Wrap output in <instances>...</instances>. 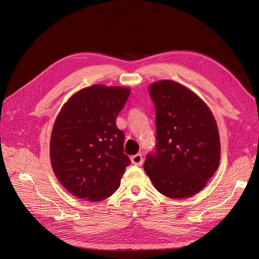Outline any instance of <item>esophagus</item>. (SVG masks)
Instances as JSON below:
<instances>
[{"label": "esophagus", "mask_w": 259, "mask_h": 259, "mask_svg": "<svg viewBox=\"0 0 259 259\" xmlns=\"http://www.w3.org/2000/svg\"><path fill=\"white\" fill-rule=\"evenodd\" d=\"M131 160H132V163H133V164H135V165H138V166L142 165L143 162H144L143 155L140 154V153H137V154H135V155H133L132 158H131Z\"/></svg>", "instance_id": "obj_1"}]
</instances>
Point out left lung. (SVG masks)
<instances>
[{"instance_id": "obj_1", "label": "left lung", "mask_w": 259, "mask_h": 259, "mask_svg": "<svg viewBox=\"0 0 259 259\" xmlns=\"http://www.w3.org/2000/svg\"><path fill=\"white\" fill-rule=\"evenodd\" d=\"M155 107L154 151L144 169L155 189L183 199L198 193L221 160L217 124L207 106L179 83L163 80L149 88Z\"/></svg>"}]
</instances>
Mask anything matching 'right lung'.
<instances>
[{"instance_id":"1","label":"right lung","mask_w":259,"mask_h":259,"mask_svg":"<svg viewBox=\"0 0 259 259\" xmlns=\"http://www.w3.org/2000/svg\"><path fill=\"white\" fill-rule=\"evenodd\" d=\"M130 90L93 85L62 107L51 136V162L59 183L76 198L99 202L112 195L131 160L116 116Z\"/></svg>"}]
</instances>
